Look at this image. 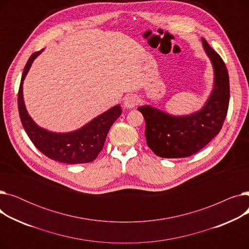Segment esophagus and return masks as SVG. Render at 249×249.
Listing matches in <instances>:
<instances>
[{
    "label": "esophagus",
    "mask_w": 249,
    "mask_h": 249,
    "mask_svg": "<svg viewBox=\"0 0 249 249\" xmlns=\"http://www.w3.org/2000/svg\"><path fill=\"white\" fill-rule=\"evenodd\" d=\"M138 102H139V100H138V98L136 96L130 95V96H128V97H126L124 99V106L126 108H129V109L130 108H134L136 105L138 104Z\"/></svg>",
    "instance_id": "esophagus-1"
}]
</instances>
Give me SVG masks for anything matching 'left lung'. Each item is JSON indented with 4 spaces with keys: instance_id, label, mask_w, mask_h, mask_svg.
<instances>
[{
    "instance_id": "8db88e82",
    "label": "left lung",
    "mask_w": 249,
    "mask_h": 249,
    "mask_svg": "<svg viewBox=\"0 0 249 249\" xmlns=\"http://www.w3.org/2000/svg\"><path fill=\"white\" fill-rule=\"evenodd\" d=\"M202 42L212 61L215 74L214 89L205 106L194 114L180 117L150 106L137 109L145 120L147 145L160 158L181 159L197 153L223 126L230 98L228 71L223 59L204 38Z\"/></svg>"
}]
</instances>
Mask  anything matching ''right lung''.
<instances>
[{"mask_svg": "<svg viewBox=\"0 0 249 249\" xmlns=\"http://www.w3.org/2000/svg\"><path fill=\"white\" fill-rule=\"evenodd\" d=\"M41 53L34 52L26 63L18 91V110L22 125L33 144L48 159L69 163H87L97 159L113 123L120 117L119 105L109 109L87 125L69 133H54L39 127L29 116L23 100V81L33 60Z\"/></svg>", "mask_w": 249, "mask_h": 249, "instance_id": "obj_1", "label": "right lung"}]
</instances>
